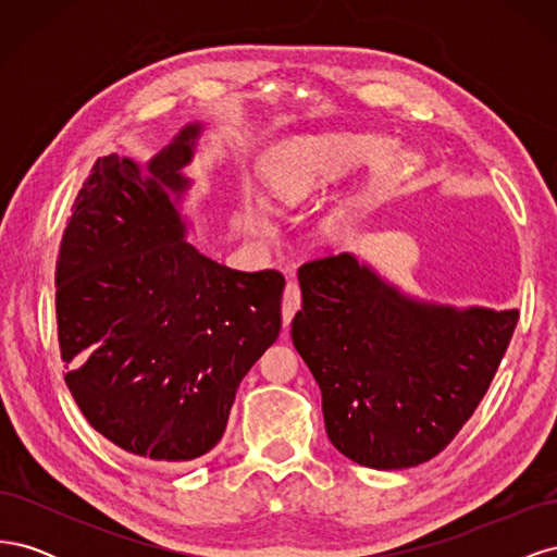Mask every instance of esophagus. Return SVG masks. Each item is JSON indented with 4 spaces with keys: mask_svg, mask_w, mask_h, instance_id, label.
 <instances>
[{
    "mask_svg": "<svg viewBox=\"0 0 557 557\" xmlns=\"http://www.w3.org/2000/svg\"><path fill=\"white\" fill-rule=\"evenodd\" d=\"M301 305V293H299V285L295 281H288L285 285V293H283V325L288 327L293 323V315L297 313Z\"/></svg>",
    "mask_w": 557,
    "mask_h": 557,
    "instance_id": "34e87169",
    "label": "esophagus"
}]
</instances>
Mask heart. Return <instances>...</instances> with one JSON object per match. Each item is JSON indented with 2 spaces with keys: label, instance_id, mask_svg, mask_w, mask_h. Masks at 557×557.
I'll use <instances>...</instances> for the list:
<instances>
[{
  "label": "heart",
  "instance_id": "1",
  "mask_svg": "<svg viewBox=\"0 0 557 557\" xmlns=\"http://www.w3.org/2000/svg\"><path fill=\"white\" fill-rule=\"evenodd\" d=\"M393 150V139L379 132H323L297 134L278 141L262 162V181L276 199L299 205L332 185L356 174L362 166L379 162ZM391 174L407 164L404 156H388L381 162ZM242 199L252 223L262 232H272L267 201L248 185H242Z\"/></svg>",
  "mask_w": 557,
  "mask_h": 557
}]
</instances>
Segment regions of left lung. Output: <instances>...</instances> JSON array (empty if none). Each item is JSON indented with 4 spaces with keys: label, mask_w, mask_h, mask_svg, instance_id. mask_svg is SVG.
I'll return each mask as SVG.
<instances>
[{
    "label": "left lung",
    "mask_w": 557,
    "mask_h": 557,
    "mask_svg": "<svg viewBox=\"0 0 557 557\" xmlns=\"http://www.w3.org/2000/svg\"><path fill=\"white\" fill-rule=\"evenodd\" d=\"M297 278L290 334L334 448L372 469L440 455L491 387L518 309L413 297L350 252L301 264Z\"/></svg>",
    "instance_id": "obj_1"
}]
</instances>
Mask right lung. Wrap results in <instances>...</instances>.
Returning a JSON list of instances; mask_svg holds the SVG:
<instances>
[{
  "mask_svg": "<svg viewBox=\"0 0 557 557\" xmlns=\"http://www.w3.org/2000/svg\"><path fill=\"white\" fill-rule=\"evenodd\" d=\"M201 123L146 164L99 158L55 267L64 381L88 423L146 460L183 465L225 432L248 369L278 339L285 278L188 242L178 209Z\"/></svg>",
  "mask_w": 557,
  "mask_h": 557,
  "instance_id": "obj_1",
  "label": "right lung"
}]
</instances>
